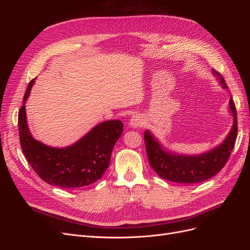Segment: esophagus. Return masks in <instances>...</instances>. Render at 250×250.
<instances>
[{
    "instance_id": "34e87169",
    "label": "esophagus",
    "mask_w": 250,
    "mask_h": 250,
    "mask_svg": "<svg viewBox=\"0 0 250 250\" xmlns=\"http://www.w3.org/2000/svg\"><path fill=\"white\" fill-rule=\"evenodd\" d=\"M144 125V119L140 115H133L129 121V126L132 128H140Z\"/></svg>"
}]
</instances>
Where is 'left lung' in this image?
Listing matches in <instances>:
<instances>
[{
  "label": "left lung",
  "instance_id": "8db88e82",
  "mask_svg": "<svg viewBox=\"0 0 250 250\" xmlns=\"http://www.w3.org/2000/svg\"><path fill=\"white\" fill-rule=\"evenodd\" d=\"M213 74L217 76L222 87L228 88L222 75L215 70H213ZM229 106L233 118L231 129L220 145L201 154L187 155L172 152L164 148L149 130H145L144 139L149 164L157 175L178 184H198L215 176L229 161L237 139V110L231 97Z\"/></svg>",
  "mask_w": 250,
  "mask_h": 250
}]
</instances>
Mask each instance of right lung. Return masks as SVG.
Wrapping results in <instances>:
<instances>
[{
    "mask_svg": "<svg viewBox=\"0 0 250 250\" xmlns=\"http://www.w3.org/2000/svg\"><path fill=\"white\" fill-rule=\"evenodd\" d=\"M34 80L29 82L19 111V133L22 152L34 172L49 185L78 188L101 179L107 170L112 148L123 132L120 120L96 125L73 145L55 148L35 140L29 130L26 102Z\"/></svg>",
    "mask_w": 250,
    "mask_h": 250,
    "instance_id": "right-lung-1",
    "label": "right lung"
}]
</instances>
